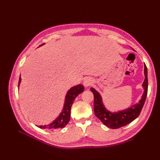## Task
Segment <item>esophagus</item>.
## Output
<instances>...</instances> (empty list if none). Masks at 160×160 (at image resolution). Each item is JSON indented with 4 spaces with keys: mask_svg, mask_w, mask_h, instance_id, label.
Segmentation results:
<instances>
[{
    "mask_svg": "<svg viewBox=\"0 0 160 160\" xmlns=\"http://www.w3.org/2000/svg\"><path fill=\"white\" fill-rule=\"evenodd\" d=\"M92 83H93V80L91 78H86L83 81V85L85 88H88L89 86H90L92 84Z\"/></svg>",
    "mask_w": 160,
    "mask_h": 160,
    "instance_id": "obj_1",
    "label": "esophagus"
}]
</instances>
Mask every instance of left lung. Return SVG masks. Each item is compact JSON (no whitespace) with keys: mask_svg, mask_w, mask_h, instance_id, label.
<instances>
[{"mask_svg":"<svg viewBox=\"0 0 160 160\" xmlns=\"http://www.w3.org/2000/svg\"><path fill=\"white\" fill-rule=\"evenodd\" d=\"M144 75L145 79L142 84L144 91L142 99L139 101L138 103L132 105V107L119 111L118 112H111L106 109L100 93L94 88H91V91L94 95L95 115L108 128L118 129L123 127L132 122L138 117L146 101L148 93V70L146 64H144Z\"/></svg>","mask_w":160,"mask_h":160,"instance_id":"left-lung-1","label":"left lung"}]
</instances>
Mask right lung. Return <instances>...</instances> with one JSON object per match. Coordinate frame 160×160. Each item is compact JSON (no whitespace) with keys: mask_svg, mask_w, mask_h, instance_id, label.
Segmentation results:
<instances>
[{"mask_svg":"<svg viewBox=\"0 0 160 160\" xmlns=\"http://www.w3.org/2000/svg\"><path fill=\"white\" fill-rule=\"evenodd\" d=\"M42 44L40 45L39 47L43 45ZM21 82V76L19 77L18 81V88L20 86V83ZM84 91V87L82 85H77L67 91V93L65 96V103L63 108L62 109V111L61 113L59 115V116L52 122L47 125H37L38 128L41 129H45L47 130H57L61 128H65L67 124L69 123L70 120V115H71V108L72 103L75 100V99L77 98V95L81 93L82 92Z\"/></svg>","mask_w":160,"mask_h":160,"instance_id":"1","label":"right lung"}]
</instances>
